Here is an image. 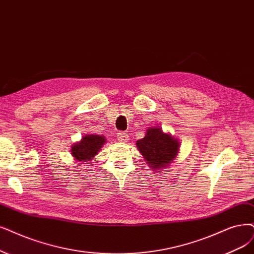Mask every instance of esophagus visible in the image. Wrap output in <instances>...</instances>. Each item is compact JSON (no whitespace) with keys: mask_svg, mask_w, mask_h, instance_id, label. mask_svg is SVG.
Listing matches in <instances>:
<instances>
[{"mask_svg":"<svg viewBox=\"0 0 254 254\" xmlns=\"http://www.w3.org/2000/svg\"><path fill=\"white\" fill-rule=\"evenodd\" d=\"M117 138H118V141H120V142L126 143V142L128 141V135L127 133H124V132L118 133Z\"/></svg>","mask_w":254,"mask_h":254,"instance_id":"1","label":"esophagus"}]
</instances>
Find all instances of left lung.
I'll return each instance as SVG.
<instances>
[{"mask_svg":"<svg viewBox=\"0 0 254 254\" xmlns=\"http://www.w3.org/2000/svg\"><path fill=\"white\" fill-rule=\"evenodd\" d=\"M136 146L152 171L167 168L179 153L180 141L171 133H164L160 127L146 129L144 138L138 140Z\"/></svg>","mask_w":254,"mask_h":254,"instance_id":"obj_1","label":"left lung"}]
</instances>
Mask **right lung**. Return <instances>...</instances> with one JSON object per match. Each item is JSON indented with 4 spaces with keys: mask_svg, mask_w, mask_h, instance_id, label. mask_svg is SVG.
<instances>
[{
    "mask_svg": "<svg viewBox=\"0 0 254 254\" xmlns=\"http://www.w3.org/2000/svg\"><path fill=\"white\" fill-rule=\"evenodd\" d=\"M107 143V139L102 135L86 134L80 141L74 143L71 147V154L77 162H88L95 157L103 144Z\"/></svg>",
    "mask_w": 254,
    "mask_h": 254,
    "instance_id": "1",
    "label": "right lung"
}]
</instances>
